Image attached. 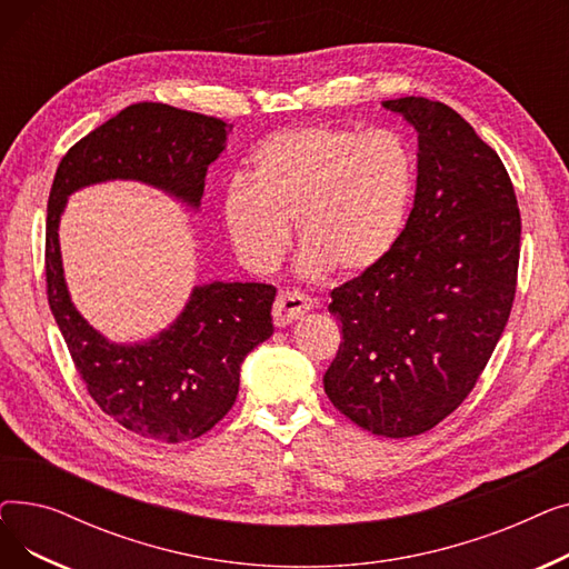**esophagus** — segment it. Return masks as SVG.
<instances>
[{"label": "esophagus", "instance_id": "esophagus-1", "mask_svg": "<svg viewBox=\"0 0 569 569\" xmlns=\"http://www.w3.org/2000/svg\"><path fill=\"white\" fill-rule=\"evenodd\" d=\"M311 300L307 295H302V292H297V290H281L279 292V297H277V302H274V325H279V327H283V325H288V322H292L295 318H300V316H305L307 311H311Z\"/></svg>", "mask_w": 569, "mask_h": 569}]
</instances>
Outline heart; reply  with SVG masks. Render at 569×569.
<instances>
[{"label": "heart", "mask_w": 569, "mask_h": 569, "mask_svg": "<svg viewBox=\"0 0 569 569\" xmlns=\"http://www.w3.org/2000/svg\"><path fill=\"white\" fill-rule=\"evenodd\" d=\"M417 187L408 140L390 129L302 127L269 136L251 157L249 179L223 193V223L244 264L277 267L290 223L311 272H371L401 239Z\"/></svg>", "instance_id": "obj_1"}]
</instances>
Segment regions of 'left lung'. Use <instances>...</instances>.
I'll return each instance as SVG.
<instances>
[{
	"mask_svg": "<svg viewBox=\"0 0 569 569\" xmlns=\"http://www.w3.org/2000/svg\"><path fill=\"white\" fill-rule=\"evenodd\" d=\"M417 129L406 230L371 272L332 290L341 346L325 395L376 436H420L472 392L510 318L521 214L500 157L440 101H382Z\"/></svg>",
	"mask_w": 569,
	"mask_h": 569,
	"instance_id": "1",
	"label": "left lung"
}]
</instances>
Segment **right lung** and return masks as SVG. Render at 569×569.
<instances>
[{"label":"right lung","instance_id":"add662e5","mask_svg":"<svg viewBox=\"0 0 569 569\" xmlns=\"http://www.w3.org/2000/svg\"><path fill=\"white\" fill-rule=\"evenodd\" d=\"M232 124L166 103H133L78 140L59 161L46 219V292L89 397L124 429L187 442L214 429L232 408L244 357L272 337L269 283H209L157 339L108 343L71 305L59 256L67 196L106 179H138L198 207L207 168Z\"/></svg>","mask_w":569,"mask_h":569}]
</instances>
